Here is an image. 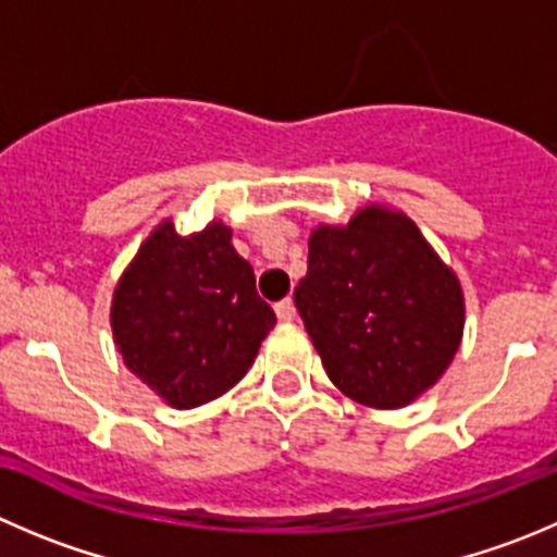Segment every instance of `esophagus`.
<instances>
[{
  "label": "esophagus",
  "instance_id": "obj_1",
  "mask_svg": "<svg viewBox=\"0 0 557 557\" xmlns=\"http://www.w3.org/2000/svg\"><path fill=\"white\" fill-rule=\"evenodd\" d=\"M275 317H278V320L282 322H289L295 317V304L293 300H282V304H275Z\"/></svg>",
  "mask_w": 557,
  "mask_h": 557
}]
</instances>
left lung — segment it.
Wrapping results in <instances>:
<instances>
[{
	"instance_id": "1",
	"label": "left lung",
	"mask_w": 557,
	"mask_h": 557,
	"mask_svg": "<svg viewBox=\"0 0 557 557\" xmlns=\"http://www.w3.org/2000/svg\"><path fill=\"white\" fill-rule=\"evenodd\" d=\"M331 383L358 405L396 410L451 367L462 344L459 278L399 210L369 205L317 226L295 287Z\"/></svg>"
}]
</instances>
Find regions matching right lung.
<instances>
[{
	"label": "right lung",
	"mask_w": 557,
	"mask_h": 557,
	"mask_svg": "<svg viewBox=\"0 0 557 557\" xmlns=\"http://www.w3.org/2000/svg\"><path fill=\"white\" fill-rule=\"evenodd\" d=\"M273 325L251 264L221 221L194 235H177L172 221L158 224L111 298V333L125 367L177 410L240 383Z\"/></svg>",
	"instance_id": "1"
}]
</instances>
